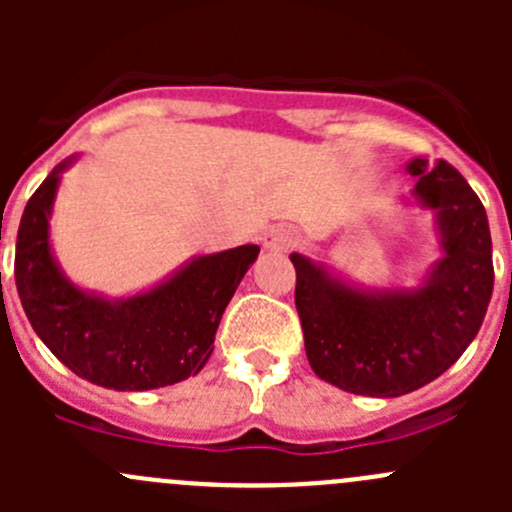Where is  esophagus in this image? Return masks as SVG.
Instances as JSON below:
<instances>
[{
	"label": "esophagus",
	"instance_id": "esophagus-1",
	"mask_svg": "<svg viewBox=\"0 0 512 512\" xmlns=\"http://www.w3.org/2000/svg\"><path fill=\"white\" fill-rule=\"evenodd\" d=\"M297 242H299L297 230H292L289 225H272V227H267L265 235H262V245H265L267 250L287 252V250H292Z\"/></svg>",
	"mask_w": 512,
	"mask_h": 512
}]
</instances>
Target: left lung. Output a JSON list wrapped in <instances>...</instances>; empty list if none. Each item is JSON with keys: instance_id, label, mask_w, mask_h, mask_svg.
Returning <instances> with one entry per match:
<instances>
[{"instance_id": "left-lung-1", "label": "left lung", "mask_w": 512, "mask_h": 512, "mask_svg": "<svg viewBox=\"0 0 512 512\" xmlns=\"http://www.w3.org/2000/svg\"><path fill=\"white\" fill-rule=\"evenodd\" d=\"M414 198L436 210L443 260L418 289L366 294L289 255L309 366L359 396H404L438 379L476 339L493 294V242L483 203L446 160L406 163Z\"/></svg>"}]
</instances>
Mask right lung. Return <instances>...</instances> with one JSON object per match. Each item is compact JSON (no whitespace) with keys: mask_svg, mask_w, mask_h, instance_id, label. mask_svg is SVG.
Listing matches in <instances>:
<instances>
[{"mask_svg":"<svg viewBox=\"0 0 512 512\" xmlns=\"http://www.w3.org/2000/svg\"><path fill=\"white\" fill-rule=\"evenodd\" d=\"M69 163L36 188L17 232L14 280L34 332L76 376L106 389L148 391L195 376L260 247L195 257L168 282L121 302L81 292L61 275L49 247L51 205Z\"/></svg>","mask_w":512,"mask_h":512,"instance_id":"add662e5","label":"right lung"}]
</instances>
